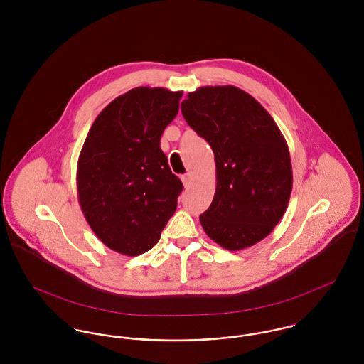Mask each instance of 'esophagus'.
Returning <instances> with one entry per match:
<instances>
[{
	"label": "esophagus",
	"mask_w": 364,
	"mask_h": 364,
	"mask_svg": "<svg viewBox=\"0 0 364 364\" xmlns=\"http://www.w3.org/2000/svg\"><path fill=\"white\" fill-rule=\"evenodd\" d=\"M182 182H183V186L185 188H189L191 186V182H192V176H191V173H186V175H182Z\"/></svg>",
	"instance_id": "obj_1"
}]
</instances>
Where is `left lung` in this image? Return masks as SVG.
<instances>
[{
    "label": "left lung",
    "mask_w": 364,
    "mask_h": 364,
    "mask_svg": "<svg viewBox=\"0 0 364 364\" xmlns=\"http://www.w3.org/2000/svg\"><path fill=\"white\" fill-rule=\"evenodd\" d=\"M181 110L214 153L215 193L199 217L205 232L228 251L255 245L282 220L291 195L280 129L254 97L232 85L200 87Z\"/></svg>",
    "instance_id": "obj_1"
}]
</instances>
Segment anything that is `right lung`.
Listing matches in <instances>:
<instances>
[{
  "instance_id": "right-lung-1",
  "label": "right lung",
  "mask_w": 364,
  "mask_h": 364,
  "mask_svg": "<svg viewBox=\"0 0 364 364\" xmlns=\"http://www.w3.org/2000/svg\"><path fill=\"white\" fill-rule=\"evenodd\" d=\"M183 92L137 87L117 97L92 123L77 165L87 223L105 245L137 257L151 250L176 210L182 182L159 147Z\"/></svg>"
}]
</instances>
